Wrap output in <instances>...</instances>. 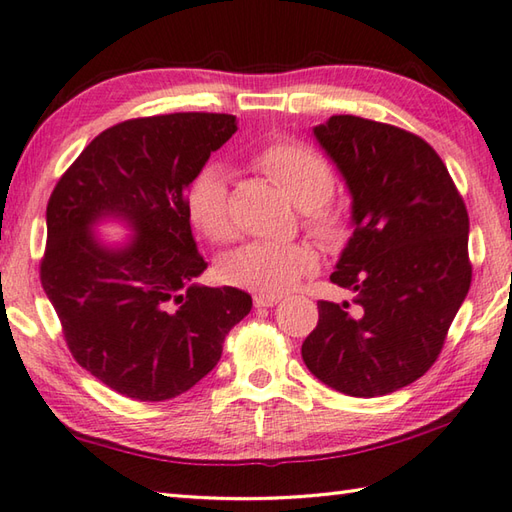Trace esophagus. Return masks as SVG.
<instances>
[{"label": "esophagus", "mask_w": 512, "mask_h": 512, "mask_svg": "<svg viewBox=\"0 0 512 512\" xmlns=\"http://www.w3.org/2000/svg\"><path fill=\"white\" fill-rule=\"evenodd\" d=\"M253 302H255V309H266V306H275L277 302H280V297L277 295H255Z\"/></svg>", "instance_id": "obj_1"}]
</instances>
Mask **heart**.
Returning <instances> with one entry per match:
<instances>
[{
  "instance_id": "1",
  "label": "heart",
  "mask_w": 512,
  "mask_h": 512,
  "mask_svg": "<svg viewBox=\"0 0 512 512\" xmlns=\"http://www.w3.org/2000/svg\"><path fill=\"white\" fill-rule=\"evenodd\" d=\"M255 165L273 179L304 210V224L327 244L347 237V212L327 197L333 190V170L318 152L300 143L273 141L255 154ZM192 224L212 241L232 237L228 206V179L219 165H206L188 190ZM318 266L309 244H250L224 264V277L257 295H280L293 288Z\"/></svg>"
}]
</instances>
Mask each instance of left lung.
<instances>
[{
  "label": "left lung",
  "mask_w": 512,
  "mask_h": 512,
  "mask_svg": "<svg viewBox=\"0 0 512 512\" xmlns=\"http://www.w3.org/2000/svg\"><path fill=\"white\" fill-rule=\"evenodd\" d=\"M351 194L353 232L331 282L349 304L318 302L304 365L336 392L392 394L434 365L468 295V210L421 136L360 116L313 127Z\"/></svg>",
  "instance_id": "1"
}]
</instances>
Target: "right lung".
<instances>
[{
    "instance_id": "add662e5",
    "label": "right lung",
    "mask_w": 512,
    "mask_h": 512,
    "mask_svg": "<svg viewBox=\"0 0 512 512\" xmlns=\"http://www.w3.org/2000/svg\"><path fill=\"white\" fill-rule=\"evenodd\" d=\"M235 132L230 114L125 120L98 134L51 192L42 288L78 365L134 401H170L197 385L253 306L239 288L194 282L208 264L188 188ZM105 218L135 235L105 245L93 232Z\"/></svg>"
}]
</instances>
